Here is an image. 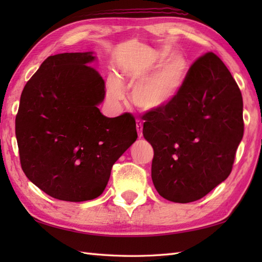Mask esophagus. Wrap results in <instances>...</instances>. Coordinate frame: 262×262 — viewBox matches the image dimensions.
Masks as SVG:
<instances>
[{"label":"esophagus","mask_w":262,"mask_h":262,"mask_svg":"<svg viewBox=\"0 0 262 262\" xmlns=\"http://www.w3.org/2000/svg\"><path fill=\"white\" fill-rule=\"evenodd\" d=\"M136 129H137V134H138V137H142L143 136V124L140 121L137 120V124H136Z\"/></svg>","instance_id":"1"}]
</instances>
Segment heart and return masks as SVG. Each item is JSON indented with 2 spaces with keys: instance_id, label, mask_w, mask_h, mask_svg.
I'll use <instances>...</instances> for the list:
<instances>
[{
  "instance_id": "heart-1",
  "label": "heart",
  "mask_w": 262,
  "mask_h": 262,
  "mask_svg": "<svg viewBox=\"0 0 262 262\" xmlns=\"http://www.w3.org/2000/svg\"><path fill=\"white\" fill-rule=\"evenodd\" d=\"M189 72V62L180 52L169 48L149 54L144 62L126 73L133 86L132 100L143 110H159L174 100L179 94ZM109 101L117 104L124 98L120 83L115 80L108 91Z\"/></svg>"
}]
</instances>
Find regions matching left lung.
Segmentation results:
<instances>
[{"mask_svg":"<svg viewBox=\"0 0 262 262\" xmlns=\"http://www.w3.org/2000/svg\"><path fill=\"white\" fill-rule=\"evenodd\" d=\"M142 118L144 138L154 149L152 180L160 196L191 203L230 176L243 137V100L214 53L191 65L173 101Z\"/></svg>","mask_w":262,"mask_h":262,"instance_id":"8db88e82","label":"left lung"}]
</instances>
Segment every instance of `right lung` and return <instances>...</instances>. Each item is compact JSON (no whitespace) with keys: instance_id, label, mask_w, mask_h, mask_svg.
Segmentation results:
<instances>
[{"instance_id":"1","label":"right lung","mask_w":262,"mask_h":262,"mask_svg":"<svg viewBox=\"0 0 262 262\" xmlns=\"http://www.w3.org/2000/svg\"><path fill=\"white\" fill-rule=\"evenodd\" d=\"M93 52L64 53L43 60L21 93L15 136L22 170L53 198L99 197L111 168L136 141L130 114L103 116L104 80L91 68Z\"/></svg>"}]
</instances>
